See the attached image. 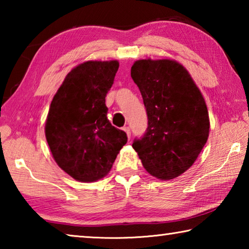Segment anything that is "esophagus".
Wrapping results in <instances>:
<instances>
[{"label":"esophagus","instance_id":"esophagus-1","mask_svg":"<svg viewBox=\"0 0 249 249\" xmlns=\"http://www.w3.org/2000/svg\"><path fill=\"white\" fill-rule=\"evenodd\" d=\"M123 129L125 130V133L127 134V137H128V138H130V135H132V134H130V129H129V127H127V126H125V127H124Z\"/></svg>","mask_w":249,"mask_h":249}]
</instances>
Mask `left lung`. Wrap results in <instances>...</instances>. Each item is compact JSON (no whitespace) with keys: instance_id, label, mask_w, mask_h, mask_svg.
<instances>
[{"instance_id":"1","label":"left lung","mask_w":249,"mask_h":249,"mask_svg":"<svg viewBox=\"0 0 249 249\" xmlns=\"http://www.w3.org/2000/svg\"><path fill=\"white\" fill-rule=\"evenodd\" d=\"M148 119L133 148L151 176L170 180L196 161L209 137L208 107L190 74L174 60H138L130 69Z\"/></svg>"}]
</instances>
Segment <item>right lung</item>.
Instances as JSON below:
<instances>
[{"label":"right lung","instance_id":"right-lung-1","mask_svg":"<svg viewBox=\"0 0 249 249\" xmlns=\"http://www.w3.org/2000/svg\"><path fill=\"white\" fill-rule=\"evenodd\" d=\"M120 64L87 61L67 74L50 104L46 138L58 166L75 180L92 182L111 170L127 135L107 119L105 96Z\"/></svg>","mask_w":249,"mask_h":249}]
</instances>
